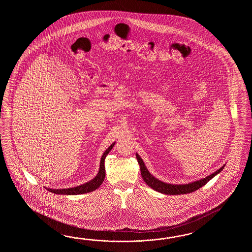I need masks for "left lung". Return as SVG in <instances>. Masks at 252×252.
Segmentation results:
<instances>
[{
  "instance_id": "1",
  "label": "left lung",
  "mask_w": 252,
  "mask_h": 252,
  "mask_svg": "<svg viewBox=\"0 0 252 252\" xmlns=\"http://www.w3.org/2000/svg\"><path fill=\"white\" fill-rule=\"evenodd\" d=\"M136 158H137L138 162H139L141 177L143 178L144 182L150 188L154 189L155 191H158V192H159L161 193H165V194H174V195L192 193V192L198 190L199 188L204 187V185L206 183L209 182L213 177H215L217 174H219L220 172L221 171L225 166V165L221 166L217 171L211 174L210 176H207V177H204V178L196 180L194 182L183 184V185H173V184L162 182L160 180H158V178L153 177L150 174V171L147 169V167L145 166L144 162L141 159V158L139 157L138 153H136Z\"/></svg>"
}]
</instances>
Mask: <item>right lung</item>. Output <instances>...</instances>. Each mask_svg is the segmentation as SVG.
<instances>
[{
	"label": "right lung",
	"mask_w": 252,
	"mask_h": 252,
	"mask_svg": "<svg viewBox=\"0 0 252 252\" xmlns=\"http://www.w3.org/2000/svg\"><path fill=\"white\" fill-rule=\"evenodd\" d=\"M115 144V142H113V144L111 145L107 150H105L103 152V154L102 156V158L100 161V168H99V171L97 173L96 176L94 177L92 180L88 181L86 184H83L81 186H77L75 188H63V189H50V188H46L47 190H48L49 192L54 193H59V194H80V193H90L93 192L94 190H96L97 188H99L101 185H102L103 180H104V177H105V166H104V160H105V158L108 155V153L112 150L113 148V146Z\"/></svg>",
	"instance_id": "right-lung-1"
}]
</instances>
